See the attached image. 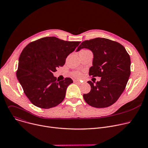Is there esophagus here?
<instances>
[{
    "mask_svg": "<svg viewBox=\"0 0 148 148\" xmlns=\"http://www.w3.org/2000/svg\"><path fill=\"white\" fill-rule=\"evenodd\" d=\"M74 82H75V83H77V84H81V82H80L79 80H74Z\"/></svg>",
    "mask_w": 148,
    "mask_h": 148,
    "instance_id": "obj_1",
    "label": "esophagus"
}]
</instances>
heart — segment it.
Instances as JSON below:
<instances>
[{"label": "heart", "instance_id": "1", "mask_svg": "<svg viewBox=\"0 0 148 148\" xmlns=\"http://www.w3.org/2000/svg\"><path fill=\"white\" fill-rule=\"evenodd\" d=\"M72 75L75 78H80L82 76V73L80 71H74L72 73Z\"/></svg>", "mask_w": 148, "mask_h": 148}]
</instances>
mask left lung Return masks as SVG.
<instances>
[{
  "mask_svg": "<svg viewBox=\"0 0 148 148\" xmlns=\"http://www.w3.org/2000/svg\"><path fill=\"white\" fill-rule=\"evenodd\" d=\"M90 50L94 55L89 75L100 77L95 82L88 81L89 93L83 95L86 102L95 108L111 106L124 91L131 74L130 56L125 47L116 41L105 38H95L82 42L77 51Z\"/></svg>",
  "mask_w": 148,
  "mask_h": 148,
  "instance_id": "1",
  "label": "left lung"
}]
</instances>
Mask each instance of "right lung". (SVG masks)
Segmentation results:
<instances>
[{
	"instance_id": "add662e5",
	"label": "right lung",
	"mask_w": 148,
	"mask_h": 148,
	"mask_svg": "<svg viewBox=\"0 0 148 148\" xmlns=\"http://www.w3.org/2000/svg\"><path fill=\"white\" fill-rule=\"evenodd\" d=\"M80 43L46 37L32 42L23 49L16 76L25 95L35 106L49 109L64 100L67 87L73 81L70 78L57 80L53 73L64 65L67 56Z\"/></svg>"
}]
</instances>
